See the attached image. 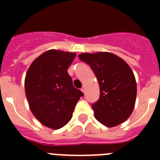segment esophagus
Here are the masks:
<instances>
[{
    "mask_svg": "<svg viewBox=\"0 0 160 160\" xmlns=\"http://www.w3.org/2000/svg\"><path fill=\"white\" fill-rule=\"evenodd\" d=\"M81 90H82V91L83 93H85V91H86V87H85V86H83L82 88L81 89Z\"/></svg>",
    "mask_w": 160,
    "mask_h": 160,
    "instance_id": "1",
    "label": "esophagus"
}]
</instances>
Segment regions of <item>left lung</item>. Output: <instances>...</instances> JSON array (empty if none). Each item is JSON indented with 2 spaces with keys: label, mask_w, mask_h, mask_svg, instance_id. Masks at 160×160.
Here are the masks:
<instances>
[{
  "label": "left lung",
  "mask_w": 160,
  "mask_h": 160,
  "mask_svg": "<svg viewBox=\"0 0 160 160\" xmlns=\"http://www.w3.org/2000/svg\"><path fill=\"white\" fill-rule=\"evenodd\" d=\"M78 57L91 67L99 84V99L92 105L96 119L107 128L125 122L134 110L137 94L129 65L109 52L83 53Z\"/></svg>",
  "instance_id": "1"
}]
</instances>
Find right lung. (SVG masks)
Listing matches in <instances>:
<instances>
[{
	"mask_svg": "<svg viewBox=\"0 0 160 160\" xmlns=\"http://www.w3.org/2000/svg\"><path fill=\"white\" fill-rule=\"evenodd\" d=\"M76 53L49 49L30 65L25 78V95L37 119L58 130L70 122L81 90L73 87L67 70Z\"/></svg>",
	"mask_w": 160,
	"mask_h": 160,
	"instance_id": "obj_1",
	"label": "right lung"
}]
</instances>
